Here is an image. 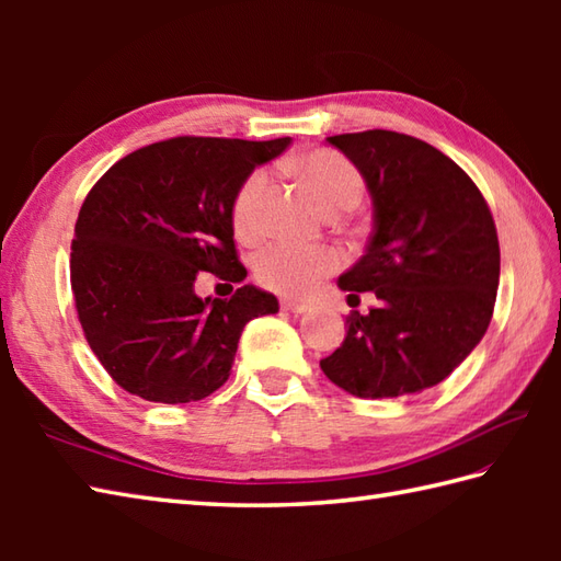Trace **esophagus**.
Instances as JSON below:
<instances>
[{
    "instance_id": "esophagus-1",
    "label": "esophagus",
    "mask_w": 561,
    "mask_h": 561,
    "mask_svg": "<svg viewBox=\"0 0 561 561\" xmlns=\"http://www.w3.org/2000/svg\"><path fill=\"white\" fill-rule=\"evenodd\" d=\"M282 308H284V311L299 316V313H308V311H311V304L296 301V299H284V301H282Z\"/></svg>"
}]
</instances>
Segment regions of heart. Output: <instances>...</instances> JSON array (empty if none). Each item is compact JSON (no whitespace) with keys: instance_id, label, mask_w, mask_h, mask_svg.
<instances>
[{"instance_id":"heart-1","label":"heart","mask_w":561,"mask_h":561,"mask_svg":"<svg viewBox=\"0 0 561 561\" xmlns=\"http://www.w3.org/2000/svg\"><path fill=\"white\" fill-rule=\"evenodd\" d=\"M294 171L311 190L318 207L325 214L350 211L364 197V178L340 153L325 149L311 151L299 161H294ZM267 185L270 175L265 171H255L245 178V183L236 193L233 229L241 238L257 236L262 224V199H265ZM340 265L342 257L332 248L274 243L257 255L255 277L279 294L306 296Z\"/></svg>"}]
</instances>
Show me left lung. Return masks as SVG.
Segmentation results:
<instances>
[{
	"mask_svg": "<svg viewBox=\"0 0 561 561\" xmlns=\"http://www.w3.org/2000/svg\"><path fill=\"white\" fill-rule=\"evenodd\" d=\"M362 173L374 205L366 253L340 274L352 311L347 335L320 362L356 398H400L440 383L490 328L499 289V238L482 193L426 141L390 133L328 137Z\"/></svg>",
	"mask_w": 561,
	"mask_h": 561,
	"instance_id": "8db88e82",
	"label": "left lung"
}]
</instances>
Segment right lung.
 <instances>
[{"label": "right lung", "mask_w": 561, "mask_h": 561, "mask_svg": "<svg viewBox=\"0 0 561 561\" xmlns=\"http://www.w3.org/2000/svg\"><path fill=\"white\" fill-rule=\"evenodd\" d=\"M289 145L175 137L127 153L91 187L71 241V291L89 347L117 386L163 404L207 398L229 380L243 328L279 311L277 296L253 284L199 299L195 282L202 272L245 279L233 199Z\"/></svg>", "instance_id": "obj_1"}]
</instances>
